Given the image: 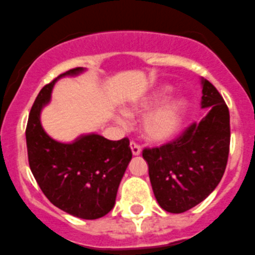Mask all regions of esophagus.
<instances>
[{
    "label": "esophagus",
    "instance_id": "1",
    "mask_svg": "<svg viewBox=\"0 0 255 255\" xmlns=\"http://www.w3.org/2000/svg\"><path fill=\"white\" fill-rule=\"evenodd\" d=\"M130 149H132V153L134 154V156H138V154H141L142 152V147L134 141L130 142Z\"/></svg>",
    "mask_w": 255,
    "mask_h": 255
}]
</instances>
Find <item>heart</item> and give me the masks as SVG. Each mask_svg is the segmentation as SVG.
Instances as JSON below:
<instances>
[{
	"instance_id": "b5f03b06",
	"label": "heart",
	"mask_w": 255,
	"mask_h": 255,
	"mask_svg": "<svg viewBox=\"0 0 255 255\" xmlns=\"http://www.w3.org/2000/svg\"><path fill=\"white\" fill-rule=\"evenodd\" d=\"M170 88H165V89H162V92H160V94H157L153 98L143 102L139 106L128 109L127 113L129 116L148 113L153 107L160 104L170 94ZM186 111L187 103L184 99H176V101L163 106L162 108L157 109L156 112L149 114L144 121V135L152 141H165V139L170 138L184 122ZM120 122L122 125H126V121L122 118L120 120Z\"/></svg>"
}]
</instances>
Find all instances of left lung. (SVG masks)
<instances>
[{"instance_id":"obj_1","label":"left lung","mask_w":255,"mask_h":255,"mask_svg":"<svg viewBox=\"0 0 255 255\" xmlns=\"http://www.w3.org/2000/svg\"><path fill=\"white\" fill-rule=\"evenodd\" d=\"M201 107L209 112L199 123L160 147L144 148L157 203L172 214L185 213L214 191L227 168L230 116L227 103L209 80H203Z\"/></svg>"}]
</instances>
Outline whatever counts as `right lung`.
Wrapping results in <instances>:
<instances>
[{
	"label": "right lung",
	"mask_w": 255,
	"mask_h": 255,
	"mask_svg": "<svg viewBox=\"0 0 255 255\" xmlns=\"http://www.w3.org/2000/svg\"><path fill=\"white\" fill-rule=\"evenodd\" d=\"M80 71L70 69L40 90L28 114L26 144L31 172L50 203L70 215L93 220L113 209L132 151L127 137L111 141L88 134L73 143H60L42 129L40 112L49 103L52 85Z\"/></svg>",
	"instance_id": "1"
}]
</instances>
